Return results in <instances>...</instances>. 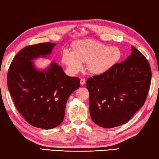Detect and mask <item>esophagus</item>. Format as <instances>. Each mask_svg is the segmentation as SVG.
Returning <instances> with one entry per match:
<instances>
[{
    "instance_id": "1",
    "label": "esophagus",
    "mask_w": 159,
    "mask_h": 159,
    "mask_svg": "<svg viewBox=\"0 0 159 159\" xmlns=\"http://www.w3.org/2000/svg\"><path fill=\"white\" fill-rule=\"evenodd\" d=\"M86 83V80L84 79V78H82L81 80H80V84H81L82 85H84Z\"/></svg>"
}]
</instances>
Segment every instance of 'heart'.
<instances>
[{
	"label": "heart",
	"mask_w": 159,
	"mask_h": 159,
	"mask_svg": "<svg viewBox=\"0 0 159 159\" xmlns=\"http://www.w3.org/2000/svg\"><path fill=\"white\" fill-rule=\"evenodd\" d=\"M121 52L116 47H107L92 40L77 42L73 52L64 49L62 61L72 73L81 70L83 63L87 62L91 73L99 75L107 71L120 59Z\"/></svg>",
	"instance_id": "heart-1"
}]
</instances>
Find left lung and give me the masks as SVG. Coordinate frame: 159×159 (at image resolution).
I'll list each match as a JSON object with an SVG mask.
<instances>
[{
    "instance_id": "obj_1",
    "label": "left lung",
    "mask_w": 159,
    "mask_h": 159,
    "mask_svg": "<svg viewBox=\"0 0 159 159\" xmlns=\"http://www.w3.org/2000/svg\"><path fill=\"white\" fill-rule=\"evenodd\" d=\"M131 54L107 71L89 77V110L93 121L111 129L129 121L143 106L152 80L146 57L131 45Z\"/></svg>"
}]
</instances>
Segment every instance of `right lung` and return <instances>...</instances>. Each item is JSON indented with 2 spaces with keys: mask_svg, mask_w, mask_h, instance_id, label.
<instances>
[{
  "mask_svg": "<svg viewBox=\"0 0 159 159\" xmlns=\"http://www.w3.org/2000/svg\"><path fill=\"white\" fill-rule=\"evenodd\" d=\"M55 44L25 47L14 57L7 72L8 89L16 108L28 123L40 129H51L62 123L67 101L80 86L79 77L66 75L57 63L43 71L33 66L31 61L45 57Z\"/></svg>",
  "mask_w": 159,
  "mask_h": 159,
  "instance_id": "obj_1",
  "label": "right lung"
}]
</instances>
